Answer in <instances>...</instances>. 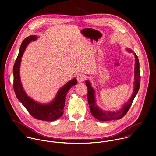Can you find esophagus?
<instances>
[{
    "label": "esophagus",
    "mask_w": 156,
    "mask_h": 156,
    "mask_svg": "<svg viewBox=\"0 0 156 156\" xmlns=\"http://www.w3.org/2000/svg\"><path fill=\"white\" fill-rule=\"evenodd\" d=\"M86 76L84 74L80 73L77 75V80L78 82H83L86 80Z\"/></svg>",
    "instance_id": "esophagus-1"
}]
</instances>
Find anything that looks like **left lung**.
<instances>
[{
  "label": "left lung",
  "instance_id": "1",
  "mask_svg": "<svg viewBox=\"0 0 156 156\" xmlns=\"http://www.w3.org/2000/svg\"><path fill=\"white\" fill-rule=\"evenodd\" d=\"M129 51L132 52L130 50H128ZM135 57V90L133 91V93L129 101V102L123 105L120 111L117 112H106L103 111L97 106L95 98H94V91L91 86L89 81H86L87 87L88 90L87 93V99L89 105V107L90 109V111L93 116L97 120L101 121H111L114 120H119L123 117L126 113L128 112L129 109L130 108V106L132 102L138 92L139 86H140V75L139 72V62L138 57L137 55L134 53Z\"/></svg>",
  "mask_w": 156,
  "mask_h": 156
}]
</instances>
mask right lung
I'll use <instances>...</instances> for the list:
<instances>
[{"instance_id":"right-lung-1","label":"right lung","mask_w":156,"mask_h":156,"mask_svg":"<svg viewBox=\"0 0 156 156\" xmlns=\"http://www.w3.org/2000/svg\"><path fill=\"white\" fill-rule=\"evenodd\" d=\"M37 37L35 35L29 36L24 39L21 45L17 58L13 67L14 90L19 101L34 118L43 121H54L63 115L66 94L72 87L77 84V80L74 78L66 83L60 89L52 102L47 105L38 104L26 95L21 86L20 78L21 58L28 44L32 41L36 40Z\"/></svg>"}]
</instances>
